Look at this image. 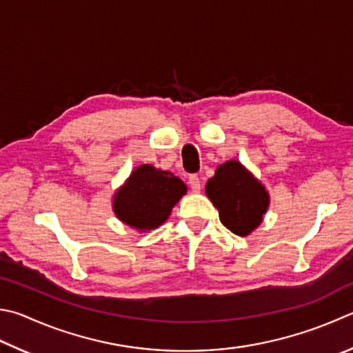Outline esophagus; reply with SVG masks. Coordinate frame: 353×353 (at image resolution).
<instances>
[{"label": "esophagus", "mask_w": 353, "mask_h": 353, "mask_svg": "<svg viewBox=\"0 0 353 353\" xmlns=\"http://www.w3.org/2000/svg\"><path fill=\"white\" fill-rule=\"evenodd\" d=\"M188 183H190V188L197 193V191H201V179H199L197 174H191L188 177Z\"/></svg>", "instance_id": "esophagus-1"}]
</instances>
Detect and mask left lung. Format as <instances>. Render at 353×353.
<instances>
[{"label":"left lung","mask_w":353,"mask_h":353,"mask_svg":"<svg viewBox=\"0 0 353 353\" xmlns=\"http://www.w3.org/2000/svg\"><path fill=\"white\" fill-rule=\"evenodd\" d=\"M205 193L219 211L221 222L238 236L252 233L270 203L264 185L238 160H227L217 166Z\"/></svg>","instance_id":"8db88e82"}]
</instances>
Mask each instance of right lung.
Listing matches in <instances>:
<instances>
[{
  "label": "right lung",
  "mask_w": 353,
  "mask_h": 353,
  "mask_svg": "<svg viewBox=\"0 0 353 353\" xmlns=\"http://www.w3.org/2000/svg\"><path fill=\"white\" fill-rule=\"evenodd\" d=\"M185 193L187 185L172 172L140 165L114 194V213L139 232L154 230L168 219Z\"/></svg>",
  "instance_id": "1"
}]
</instances>
